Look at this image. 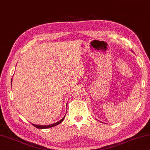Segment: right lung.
<instances>
[{
  "instance_id": "obj_1",
  "label": "right lung",
  "mask_w": 150,
  "mask_h": 150,
  "mask_svg": "<svg viewBox=\"0 0 150 150\" xmlns=\"http://www.w3.org/2000/svg\"><path fill=\"white\" fill-rule=\"evenodd\" d=\"M65 118V116L63 118H62L60 121H59L58 122H55V123H53L52 125H35V124H32L33 125L34 127H35L37 129H48V128H51V127H53L54 126H56V125H59V123H61V122L64 121V119Z\"/></svg>"
}]
</instances>
